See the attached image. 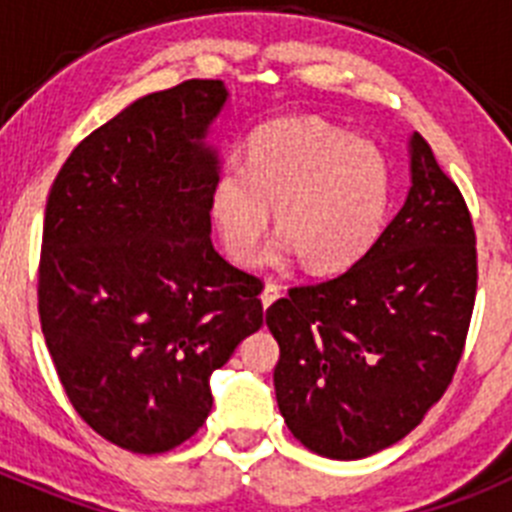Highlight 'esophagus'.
<instances>
[{
	"mask_svg": "<svg viewBox=\"0 0 512 512\" xmlns=\"http://www.w3.org/2000/svg\"><path fill=\"white\" fill-rule=\"evenodd\" d=\"M279 297H282V287H279V284H274V282L266 284L264 292H261V302H264V307H269L271 302H277Z\"/></svg>",
	"mask_w": 512,
	"mask_h": 512,
	"instance_id": "1",
	"label": "esophagus"
}]
</instances>
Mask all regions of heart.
Listing matches in <instances>:
<instances>
[{
  "mask_svg": "<svg viewBox=\"0 0 512 512\" xmlns=\"http://www.w3.org/2000/svg\"><path fill=\"white\" fill-rule=\"evenodd\" d=\"M390 202V161L372 140L318 117H292L253 135L246 171L230 166L217 176L210 210L238 264L256 256L274 205L282 251H297L312 271H338L379 241Z\"/></svg>",
  "mask_w": 512,
  "mask_h": 512,
  "instance_id": "obj_1",
  "label": "heart"
}]
</instances>
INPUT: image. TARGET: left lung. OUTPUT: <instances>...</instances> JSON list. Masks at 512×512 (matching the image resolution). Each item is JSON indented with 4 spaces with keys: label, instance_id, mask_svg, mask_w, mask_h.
Returning <instances> with one entry per match:
<instances>
[{
    "label": "left lung",
    "instance_id": "1",
    "mask_svg": "<svg viewBox=\"0 0 512 512\" xmlns=\"http://www.w3.org/2000/svg\"><path fill=\"white\" fill-rule=\"evenodd\" d=\"M410 176L402 210L351 269L266 310L284 423L328 459H364L408 436L464 354L477 295L472 215L418 133Z\"/></svg>",
    "mask_w": 512,
    "mask_h": 512
}]
</instances>
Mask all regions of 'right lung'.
Wrapping results in <instances>:
<instances>
[{"mask_svg": "<svg viewBox=\"0 0 512 512\" xmlns=\"http://www.w3.org/2000/svg\"><path fill=\"white\" fill-rule=\"evenodd\" d=\"M225 99L220 79L135 99L71 151L45 205V346L84 423L133 454L200 431L210 374L264 325L261 279L210 238L220 166L202 140Z\"/></svg>", "mask_w": 512, "mask_h": 512, "instance_id": "add662e5", "label": "right lung"}]
</instances>
